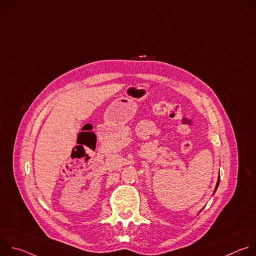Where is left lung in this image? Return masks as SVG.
Here are the masks:
<instances>
[{
	"label": "left lung",
	"instance_id": "1",
	"mask_svg": "<svg viewBox=\"0 0 256 256\" xmlns=\"http://www.w3.org/2000/svg\"><path fill=\"white\" fill-rule=\"evenodd\" d=\"M218 184H220V175H218V181H216V188H214V192L218 186Z\"/></svg>",
	"mask_w": 256,
	"mask_h": 256
}]
</instances>
